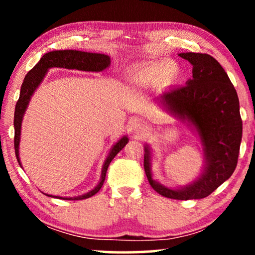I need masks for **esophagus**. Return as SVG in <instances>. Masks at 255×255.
I'll return each instance as SVG.
<instances>
[{
    "instance_id": "esophagus-1",
    "label": "esophagus",
    "mask_w": 255,
    "mask_h": 255,
    "mask_svg": "<svg viewBox=\"0 0 255 255\" xmlns=\"http://www.w3.org/2000/svg\"><path fill=\"white\" fill-rule=\"evenodd\" d=\"M133 131H134V133H137V134L144 133V132L146 131V128H145L144 124L140 123V122H134Z\"/></svg>"
}]
</instances>
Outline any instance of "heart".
<instances>
[{
  "mask_svg": "<svg viewBox=\"0 0 255 255\" xmlns=\"http://www.w3.org/2000/svg\"><path fill=\"white\" fill-rule=\"evenodd\" d=\"M152 71L154 72L155 74L162 75L165 76V78H169V79L176 78L177 74H179V68H177V66L174 64L173 61H169V60L159 61L158 64L153 66Z\"/></svg>",
  "mask_w": 255,
  "mask_h": 255,
  "instance_id": "heart-1",
  "label": "heart"
}]
</instances>
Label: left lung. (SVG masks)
Segmentation results:
<instances>
[{
	"label": "left lung",
	"mask_w": 255,
	"mask_h": 255,
	"mask_svg": "<svg viewBox=\"0 0 255 255\" xmlns=\"http://www.w3.org/2000/svg\"><path fill=\"white\" fill-rule=\"evenodd\" d=\"M193 65V78L159 96L167 113L193 127L203 146L205 166L193 183L168 188L153 179L149 146H145L144 168L156 193L173 200H200L210 195L235 172L243 135L239 99L221 64L205 53H180Z\"/></svg>",
	"instance_id": "1"
}]
</instances>
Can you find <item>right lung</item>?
<instances>
[{
  "instance_id": "add662e5",
  "label": "right lung",
  "mask_w": 255,
  "mask_h": 255,
  "mask_svg": "<svg viewBox=\"0 0 255 255\" xmlns=\"http://www.w3.org/2000/svg\"><path fill=\"white\" fill-rule=\"evenodd\" d=\"M110 66V57L106 54L101 53H89V52H82V51H75V50H62V51H52L48 53H45L38 64L27 73L24 81L20 87L19 99L16 103L15 108V116H13V127H15V139H13V145H15V153L17 161H18L20 166L19 160V140H20V128H22V121L23 116L25 114V110L27 108V104L30 102L31 96L36 92L38 86L43 81V79L46 75L47 71L50 68L59 67V68H67V69H78V71H85V72H101L108 68ZM128 142V139L127 135L121 138L116 144L113 146L111 151L108 155V158L104 161L102 174H101V180L97 186L94 188L93 190L88 191L87 194H83L81 196L75 197H59V196H52V195H47L50 197H59L62 200H69V201H78V200H85V198L92 197L95 195L101 188H102L104 180H106V174L109 167L111 160L117 155V153L121 151Z\"/></svg>"
}]
</instances>
